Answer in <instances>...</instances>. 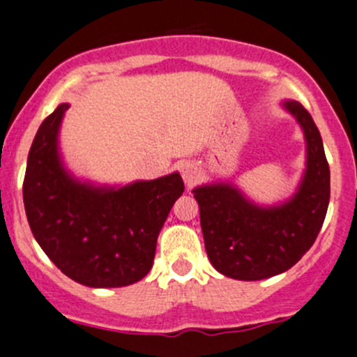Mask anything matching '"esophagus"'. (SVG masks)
<instances>
[{
    "mask_svg": "<svg viewBox=\"0 0 357 357\" xmlns=\"http://www.w3.org/2000/svg\"><path fill=\"white\" fill-rule=\"evenodd\" d=\"M181 176L185 179L186 185H193L199 179V169L193 164H183L181 165Z\"/></svg>",
    "mask_w": 357,
    "mask_h": 357,
    "instance_id": "1",
    "label": "esophagus"
}]
</instances>
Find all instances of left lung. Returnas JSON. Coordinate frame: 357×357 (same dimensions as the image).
Here are the masks:
<instances>
[{"instance_id": "8db88e82", "label": "left lung", "mask_w": 357, "mask_h": 357, "mask_svg": "<svg viewBox=\"0 0 357 357\" xmlns=\"http://www.w3.org/2000/svg\"><path fill=\"white\" fill-rule=\"evenodd\" d=\"M284 108L300 123L307 167L298 192L279 206H256L228 183L193 190L209 261L238 281H259L291 268L316 241L330 204V165L310 113L296 101Z\"/></svg>"}]
</instances>
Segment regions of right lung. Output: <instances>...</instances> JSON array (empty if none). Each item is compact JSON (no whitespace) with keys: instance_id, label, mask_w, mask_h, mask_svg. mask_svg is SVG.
I'll use <instances>...</instances> for the list:
<instances>
[{"instance_id":"1","label":"right lung","mask_w":357,"mask_h":357,"mask_svg":"<svg viewBox=\"0 0 357 357\" xmlns=\"http://www.w3.org/2000/svg\"><path fill=\"white\" fill-rule=\"evenodd\" d=\"M69 105L43 120L31 144L22 195L34 238L62 274L89 288H122L153 265L157 237L185 190L178 172L113 188L73 178L57 136Z\"/></svg>"}]
</instances>
